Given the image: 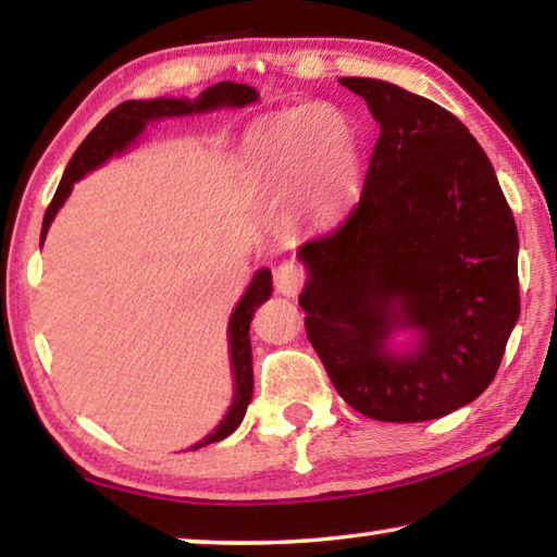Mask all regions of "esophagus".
I'll list each match as a JSON object with an SVG mask.
<instances>
[{
  "mask_svg": "<svg viewBox=\"0 0 557 557\" xmlns=\"http://www.w3.org/2000/svg\"><path fill=\"white\" fill-rule=\"evenodd\" d=\"M305 270H301V265L295 260H285L282 265L275 268V287L280 295L285 297H295L301 285H305Z\"/></svg>",
  "mask_w": 557,
  "mask_h": 557,
  "instance_id": "esophagus-1",
  "label": "esophagus"
}]
</instances>
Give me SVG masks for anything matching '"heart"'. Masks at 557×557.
Masks as SVG:
<instances>
[{"mask_svg":"<svg viewBox=\"0 0 557 557\" xmlns=\"http://www.w3.org/2000/svg\"><path fill=\"white\" fill-rule=\"evenodd\" d=\"M248 159L258 182L272 191L305 184L307 203L334 215L361 186V145L344 112L324 102H301L260 120L250 129Z\"/></svg>","mask_w":557,"mask_h":557,"instance_id":"b5f03b06","label":"heart"}]
</instances>
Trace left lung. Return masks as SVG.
I'll return each mask as SVG.
<instances>
[{"label": "left lung", "mask_w": 557, "mask_h": 557, "mask_svg": "<svg viewBox=\"0 0 557 557\" xmlns=\"http://www.w3.org/2000/svg\"><path fill=\"white\" fill-rule=\"evenodd\" d=\"M379 120L361 199L299 245V307L338 395L381 422L437 420L479 398L521 312L518 233L494 166L469 129L422 96L342 78ZM395 327L419 348L387 351Z\"/></svg>", "instance_id": "8db88e82"}]
</instances>
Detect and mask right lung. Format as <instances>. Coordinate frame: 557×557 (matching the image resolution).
Listing matches in <instances>:
<instances>
[{
  "label": "right lung",
  "instance_id": "right-lung-1",
  "mask_svg": "<svg viewBox=\"0 0 557 557\" xmlns=\"http://www.w3.org/2000/svg\"><path fill=\"white\" fill-rule=\"evenodd\" d=\"M258 100L256 88L240 86V83H215V86L206 88L199 98L191 100H176V98H159V100H127L110 110L106 117H102L96 127H92L90 135L83 139L81 147L75 149L71 157L69 166H65L63 178L59 188H55L53 199L46 209L44 225H41V243L46 238V231L53 221V215L59 213L63 201L69 199L73 182H78L81 176H86L92 169L108 162L112 154H120L132 139H135L139 132L145 129L149 120H162V117H174V115H191V112H206L215 110L223 106L243 108L250 106V102ZM272 295V275L268 268L256 272L250 287L245 289L243 299L238 307L233 309L231 322H228V346H231V366H233V379H235V395L228 412L221 420V425L215 428L209 437H203L199 445L191 449H199L203 445H211V442H219L228 437L235 428L240 425L245 418V410H248V403L252 398V354H250V322L256 309L262 301L270 299Z\"/></svg>",
  "mask_w": 557,
  "mask_h": 557
}]
</instances>
